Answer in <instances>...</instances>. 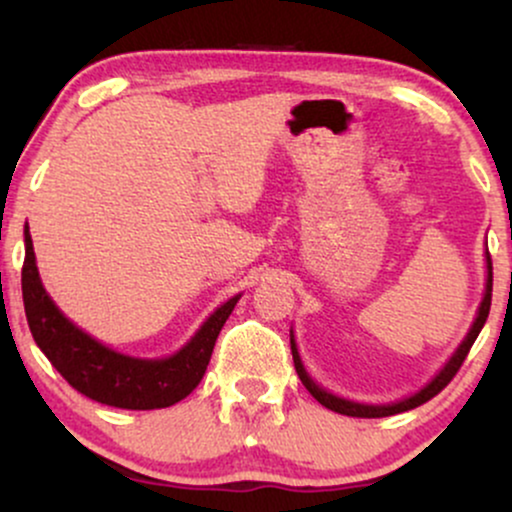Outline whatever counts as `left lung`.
Here are the masks:
<instances>
[{
  "label": "left lung",
  "mask_w": 512,
  "mask_h": 512,
  "mask_svg": "<svg viewBox=\"0 0 512 512\" xmlns=\"http://www.w3.org/2000/svg\"><path fill=\"white\" fill-rule=\"evenodd\" d=\"M486 262H489V279H486V293H484V301L479 305V315L477 320H474L472 330H469L467 337H464V342L460 344V349L452 354V358L448 361V366H445L436 378L428 383L424 390L416 392V395H411L407 399H402V402H395V404H380V407H373V404H356V402H349V399H342V397H334L330 392H325L322 387H317L313 380H310V375L305 373L303 363H301V356H298V349L296 344H293V337H291V354H293V366H296V373L298 378H301V383L305 385V390L313 395L317 402L322 404V407L337 411V414H344V416H356V419H383V416H392V414H399V411H409V409H416L419 404L428 402V399H433L438 395L443 387H448V383L452 378L457 375V370L462 368L464 358H467L469 349H472V344L477 342L481 327H484L486 317H489V310H491V291H493V267H491V255H486Z\"/></svg>",
  "instance_id": "8db88e82"
}]
</instances>
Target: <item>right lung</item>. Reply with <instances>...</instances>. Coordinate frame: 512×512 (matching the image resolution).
<instances>
[{
  "mask_svg": "<svg viewBox=\"0 0 512 512\" xmlns=\"http://www.w3.org/2000/svg\"><path fill=\"white\" fill-rule=\"evenodd\" d=\"M26 320L35 344L76 392L117 409H163L190 395L209 366L223 322L238 296L216 310L192 342L175 356L144 361L110 351L64 317L40 284L33 240L26 226V260L21 269Z\"/></svg>",
  "mask_w": 512,
  "mask_h": 512,
  "instance_id": "1",
  "label": "right lung"
}]
</instances>
